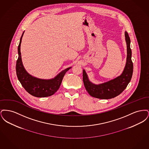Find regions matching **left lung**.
<instances>
[{
    "mask_svg": "<svg viewBox=\"0 0 149 149\" xmlns=\"http://www.w3.org/2000/svg\"><path fill=\"white\" fill-rule=\"evenodd\" d=\"M125 40L127 44V59L124 70L121 75L98 85L89 81L85 70L83 72V80L86 91L93 97L102 99H111L120 95L131 81L133 73V63L131 60L132 51L130 48V38L126 31Z\"/></svg>",
    "mask_w": 149,
    "mask_h": 149,
    "instance_id": "left-lung-1",
    "label": "left lung"
}]
</instances>
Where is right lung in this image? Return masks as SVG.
<instances>
[{"instance_id": "1", "label": "right lung", "mask_w": 149, "mask_h": 149, "mask_svg": "<svg viewBox=\"0 0 149 149\" xmlns=\"http://www.w3.org/2000/svg\"><path fill=\"white\" fill-rule=\"evenodd\" d=\"M24 32L21 37L18 47V58L16 63L17 78L24 89L31 95L38 98L51 96L59 89L65 73L71 67L60 72L55 78L48 80L38 79L29 74L25 70L22 61L21 44Z\"/></svg>"}]
</instances>
